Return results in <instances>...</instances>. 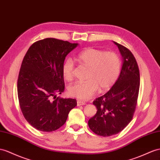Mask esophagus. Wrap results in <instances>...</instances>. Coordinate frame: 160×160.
I'll use <instances>...</instances> for the list:
<instances>
[{
	"label": "esophagus",
	"instance_id": "1",
	"mask_svg": "<svg viewBox=\"0 0 160 160\" xmlns=\"http://www.w3.org/2000/svg\"><path fill=\"white\" fill-rule=\"evenodd\" d=\"M84 105H86L85 102H83V101H80V100H78V101H77V105H78V106Z\"/></svg>",
	"mask_w": 160,
	"mask_h": 160
}]
</instances>
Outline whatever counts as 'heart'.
I'll return each mask as SVG.
<instances>
[{"instance_id": "b5f03b06", "label": "heart", "mask_w": 160, "mask_h": 160, "mask_svg": "<svg viewBox=\"0 0 160 160\" xmlns=\"http://www.w3.org/2000/svg\"><path fill=\"white\" fill-rule=\"evenodd\" d=\"M80 63L88 68L86 79L76 82L68 88L69 95L78 99L86 101L92 97L98 88L101 92L108 91L115 84L121 70V59L117 53L99 49L88 48L77 56ZM74 64L70 59L65 61L62 66L64 78L71 81L73 78Z\"/></svg>"}]
</instances>
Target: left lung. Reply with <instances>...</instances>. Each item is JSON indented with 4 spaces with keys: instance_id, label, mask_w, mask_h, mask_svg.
Segmentation results:
<instances>
[{
    "instance_id": "obj_1",
    "label": "left lung",
    "mask_w": 160,
    "mask_h": 160,
    "mask_svg": "<svg viewBox=\"0 0 160 160\" xmlns=\"http://www.w3.org/2000/svg\"><path fill=\"white\" fill-rule=\"evenodd\" d=\"M114 43L123 57L121 72L111 89L93 101L97 111L88 120L90 129L102 137L119 133L132 120L140 87V73L134 56L128 48Z\"/></svg>"
}]
</instances>
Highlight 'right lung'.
<instances>
[{
	"instance_id": "1",
	"label": "right lung",
	"mask_w": 160,
	"mask_h": 160,
	"mask_svg": "<svg viewBox=\"0 0 160 160\" xmlns=\"http://www.w3.org/2000/svg\"><path fill=\"white\" fill-rule=\"evenodd\" d=\"M77 46L47 38L32 44L23 57L18 80L19 103L25 119L36 129H59L77 105L75 99L55 96L64 91L62 66L65 57Z\"/></svg>"
}]
</instances>
